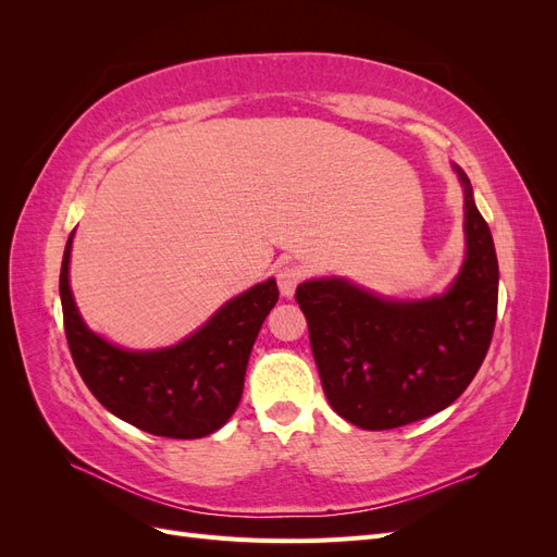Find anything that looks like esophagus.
Instances as JSON below:
<instances>
[{
    "instance_id": "esophagus-1",
    "label": "esophagus",
    "mask_w": 557,
    "mask_h": 557,
    "mask_svg": "<svg viewBox=\"0 0 557 557\" xmlns=\"http://www.w3.org/2000/svg\"><path fill=\"white\" fill-rule=\"evenodd\" d=\"M301 278H305V274H301V269L295 267V264H285L281 267L276 272V283H278V290L283 297H293L295 295V288L301 283Z\"/></svg>"
}]
</instances>
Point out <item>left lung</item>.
I'll return each mask as SVG.
<instances>
[{
    "instance_id": "8db88e82",
    "label": "left lung",
    "mask_w": 557,
    "mask_h": 557,
    "mask_svg": "<svg viewBox=\"0 0 557 557\" xmlns=\"http://www.w3.org/2000/svg\"><path fill=\"white\" fill-rule=\"evenodd\" d=\"M458 174L467 258L444 297L387 301L344 278L307 281L295 293L330 407L362 430H393L446 409L491 348L499 267L469 178Z\"/></svg>"
}]
</instances>
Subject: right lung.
<instances>
[{"instance_id":"add662e5","label":"right lung","mask_w":557,"mask_h":557,"mask_svg":"<svg viewBox=\"0 0 557 557\" xmlns=\"http://www.w3.org/2000/svg\"><path fill=\"white\" fill-rule=\"evenodd\" d=\"M66 242L60 269L64 334L88 391L125 423L170 440H199L223 428L244 393L246 364L267 313L278 301L276 281L252 285L188 339L164 350H123L83 323L70 290Z\"/></svg>"}]
</instances>
